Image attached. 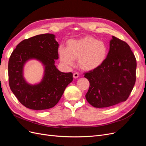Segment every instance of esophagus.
<instances>
[{
	"label": "esophagus",
	"instance_id": "1",
	"mask_svg": "<svg viewBox=\"0 0 146 146\" xmlns=\"http://www.w3.org/2000/svg\"><path fill=\"white\" fill-rule=\"evenodd\" d=\"M79 77V74L77 72H75L73 73V78H78Z\"/></svg>",
	"mask_w": 146,
	"mask_h": 146
}]
</instances>
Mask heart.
Here are the masks:
<instances>
[{
	"label": "heart",
	"instance_id": "heart-1",
	"mask_svg": "<svg viewBox=\"0 0 146 146\" xmlns=\"http://www.w3.org/2000/svg\"><path fill=\"white\" fill-rule=\"evenodd\" d=\"M58 52L60 60L64 64L72 66L73 60L78 59L80 68L90 71L104 62L107 49L104 42L91 36H86L79 39L68 40L66 48L60 46Z\"/></svg>",
	"mask_w": 146,
	"mask_h": 146
}]
</instances>
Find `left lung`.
<instances>
[{"mask_svg": "<svg viewBox=\"0 0 146 146\" xmlns=\"http://www.w3.org/2000/svg\"><path fill=\"white\" fill-rule=\"evenodd\" d=\"M136 60L129 45L113 36L107 58L100 67L84 73L90 82L86 95L96 108L108 107L125 101L136 81Z\"/></svg>", "mask_w": 146, "mask_h": 146, "instance_id": "obj_1", "label": "left lung"}]
</instances>
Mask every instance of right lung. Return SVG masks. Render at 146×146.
Listing matches in <instances>:
<instances>
[{
	"label": "right lung",
	"mask_w": 146,
	"mask_h": 146,
	"mask_svg": "<svg viewBox=\"0 0 146 146\" xmlns=\"http://www.w3.org/2000/svg\"><path fill=\"white\" fill-rule=\"evenodd\" d=\"M53 34H42L21 41L13 50L8 61V81L12 92L21 104L32 110L53 107L62 97L65 88L73 81V73L56 68L54 59L59 58V44ZM36 58L45 65L42 82L31 86L23 78V65L29 59Z\"/></svg>",
	"instance_id": "add662e5"
}]
</instances>
